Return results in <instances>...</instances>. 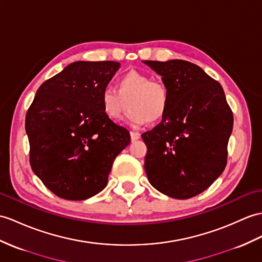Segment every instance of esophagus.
Segmentation results:
<instances>
[{
    "mask_svg": "<svg viewBox=\"0 0 262 262\" xmlns=\"http://www.w3.org/2000/svg\"><path fill=\"white\" fill-rule=\"evenodd\" d=\"M130 136H131V141L133 142V141H137V140H139L140 139V133H138V132H133V131H131L130 132Z\"/></svg>",
    "mask_w": 262,
    "mask_h": 262,
    "instance_id": "34e87169",
    "label": "esophagus"
}]
</instances>
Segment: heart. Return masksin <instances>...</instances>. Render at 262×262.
Here are the masks:
<instances>
[{
  "instance_id": "b5f03b06",
  "label": "heart",
  "mask_w": 262,
  "mask_h": 262,
  "mask_svg": "<svg viewBox=\"0 0 262 262\" xmlns=\"http://www.w3.org/2000/svg\"><path fill=\"white\" fill-rule=\"evenodd\" d=\"M100 102L104 116L114 122L123 118L129 103L127 121L133 126H141L163 119L169 110L170 95L163 83L152 81L145 73L129 71L117 80V90L103 89Z\"/></svg>"
}]
</instances>
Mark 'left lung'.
Instances as JSON below:
<instances>
[{
  "mask_svg": "<svg viewBox=\"0 0 262 262\" xmlns=\"http://www.w3.org/2000/svg\"><path fill=\"white\" fill-rule=\"evenodd\" d=\"M144 63L162 75L170 95L161 122L142 135L145 173L160 192L189 199L225 170L233 114L220 83L200 67L183 60Z\"/></svg>",
  "mask_w": 262,
  "mask_h": 262,
  "instance_id": "8db88e82",
  "label": "left lung"
}]
</instances>
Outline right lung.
Segmentation results:
<instances>
[{
    "label": "right lung",
    "mask_w": 262,
    "mask_h": 262,
    "mask_svg": "<svg viewBox=\"0 0 262 262\" xmlns=\"http://www.w3.org/2000/svg\"><path fill=\"white\" fill-rule=\"evenodd\" d=\"M119 68L113 61L71 63L42 83L27 112L31 168L62 199L85 200L103 190L114 159L131 141L100 102Z\"/></svg>",
    "instance_id": "right-lung-1"
}]
</instances>
